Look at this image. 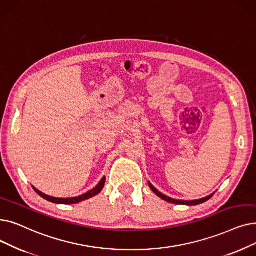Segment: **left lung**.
Returning <instances> with one entry per match:
<instances>
[{
  "instance_id": "left-lung-1",
  "label": "left lung",
  "mask_w": 256,
  "mask_h": 256,
  "mask_svg": "<svg viewBox=\"0 0 256 256\" xmlns=\"http://www.w3.org/2000/svg\"><path fill=\"white\" fill-rule=\"evenodd\" d=\"M148 185H150V190H152V192L157 194V196H158L159 198H161L162 200H164V201L168 202V203H172V204H178V205H187V206H194V205H198V204H202V203H204V202L208 201V200L214 194H214H209V196H205V198H203L192 200V201H184V200H174V198H170V196H165V194H161L159 190H156V188L152 185V183H150V182H148Z\"/></svg>"
}]
</instances>
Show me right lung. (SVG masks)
Masks as SVG:
<instances>
[{"label":"right lung","mask_w":256,"mask_h":256,"mask_svg":"<svg viewBox=\"0 0 256 256\" xmlns=\"http://www.w3.org/2000/svg\"><path fill=\"white\" fill-rule=\"evenodd\" d=\"M104 183H106V176H104L102 181L99 182L93 190H88V192L82 194V196H74V198H54V196H48V194H42V192H40L38 190H36V188L34 186L33 187V190H36V192L42 198L47 200V201L49 202H52V203H55V204H66V205H69V204H77L80 202H82L84 201V200H88L92 196H95L96 194H98L99 192H100L102 190V188L104 186Z\"/></svg>","instance_id":"right-lung-1"}]
</instances>
